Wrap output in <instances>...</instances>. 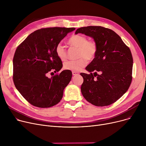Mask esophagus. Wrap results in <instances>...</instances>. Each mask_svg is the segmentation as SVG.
<instances>
[{"instance_id": "obj_1", "label": "esophagus", "mask_w": 146, "mask_h": 146, "mask_svg": "<svg viewBox=\"0 0 146 146\" xmlns=\"http://www.w3.org/2000/svg\"><path fill=\"white\" fill-rule=\"evenodd\" d=\"M72 74H73V76H74V75H77V74H79V73H78V72H72Z\"/></svg>"}]
</instances>
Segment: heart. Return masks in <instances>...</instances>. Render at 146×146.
I'll return each mask as SVG.
<instances>
[{"label":"heart","mask_w":146,"mask_h":146,"mask_svg":"<svg viewBox=\"0 0 146 146\" xmlns=\"http://www.w3.org/2000/svg\"><path fill=\"white\" fill-rule=\"evenodd\" d=\"M68 44L72 47L78 48L77 60L68 61L64 64V68L72 72H79L85 67L88 60L95 58L98 51V45L94 40H88V38L83 35L74 34L68 40ZM56 54L58 58L62 61L68 58L67 51L62 43H58L56 47Z\"/></svg>","instance_id":"1"}]
</instances>
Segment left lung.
<instances>
[{"label": "left lung", "mask_w": 146, "mask_h": 146, "mask_svg": "<svg viewBox=\"0 0 146 146\" xmlns=\"http://www.w3.org/2000/svg\"><path fill=\"white\" fill-rule=\"evenodd\" d=\"M92 37L98 45L95 58L81 73V92L86 100L97 106L116 102L128 89L132 81L133 58L128 46L113 31L101 26L82 27L75 34ZM94 73L93 74L92 72ZM99 71L100 74H98Z\"/></svg>", "instance_id": "8db88e82"}]
</instances>
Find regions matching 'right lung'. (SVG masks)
I'll return each instance as SVG.
<instances>
[{"mask_svg":"<svg viewBox=\"0 0 146 146\" xmlns=\"http://www.w3.org/2000/svg\"><path fill=\"white\" fill-rule=\"evenodd\" d=\"M74 28L52 27L38 29L29 35L15 51L13 58L14 85L26 100L39 108L57 104L70 82L72 73H58L63 63L55 49ZM52 71L57 73L49 78Z\"/></svg>","mask_w":146,"mask_h":146,"instance_id":"1","label":"right lung"}]
</instances>
